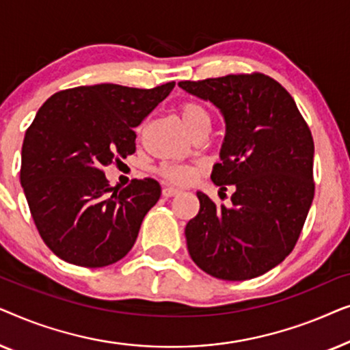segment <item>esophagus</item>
<instances>
[{
    "label": "esophagus",
    "mask_w": 350,
    "mask_h": 350,
    "mask_svg": "<svg viewBox=\"0 0 350 350\" xmlns=\"http://www.w3.org/2000/svg\"><path fill=\"white\" fill-rule=\"evenodd\" d=\"M176 194H180V189L174 188V186H164V188H162V196H164V198H174Z\"/></svg>",
    "instance_id": "esophagus-1"
}]
</instances>
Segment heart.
<instances>
[{
    "instance_id": "heart-1",
    "label": "heart",
    "mask_w": 350,
    "mask_h": 350,
    "mask_svg": "<svg viewBox=\"0 0 350 350\" xmlns=\"http://www.w3.org/2000/svg\"><path fill=\"white\" fill-rule=\"evenodd\" d=\"M180 118L183 121L185 127L188 129L189 133L198 131L200 127H208L210 126V114L202 105L196 102H185L180 105L178 108ZM157 174L162 178L170 181L175 185H189L196 176H198V169L189 165H180V164H161L157 167Z\"/></svg>"
}]
</instances>
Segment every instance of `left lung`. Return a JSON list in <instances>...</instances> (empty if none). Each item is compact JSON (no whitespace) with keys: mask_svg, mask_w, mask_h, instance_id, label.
Returning <instances> with one entry per match:
<instances>
[{"mask_svg":"<svg viewBox=\"0 0 350 350\" xmlns=\"http://www.w3.org/2000/svg\"><path fill=\"white\" fill-rule=\"evenodd\" d=\"M186 92L219 108L226 135L212 181L231 207L198 193L186 224L193 261L223 280H248L285 260L298 242L314 199V140L284 85L262 73L180 81Z\"/></svg>","mask_w":350,"mask_h":350,"instance_id":"8db88e82","label":"left lung"}]
</instances>
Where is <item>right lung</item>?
Wrapping results in <instances>:
<instances>
[{
    "mask_svg": "<svg viewBox=\"0 0 350 350\" xmlns=\"http://www.w3.org/2000/svg\"><path fill=\"white\" fill-rule=\"evenodd\" d=\"M174 88L81 85L38 109L23 138L21 185L38 232L60 260L103 267L131 252L161 186L143 178L111 188L103 167L135 152L133 129Z\"/></svg>",
    "mask_w": 350,
    "mask_h": 350,
    "instance_id": "obj_1",
    "label": "right lung"
}]
</instances>
